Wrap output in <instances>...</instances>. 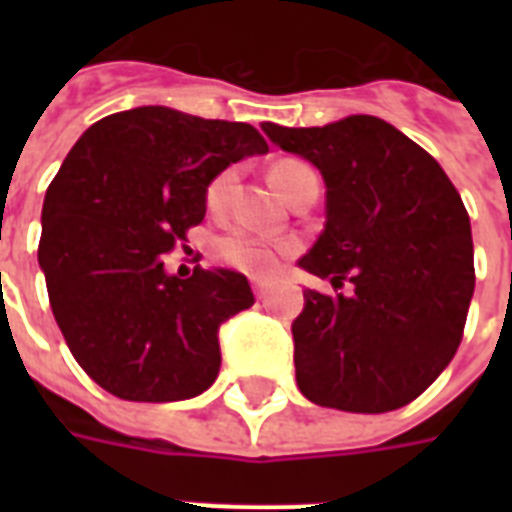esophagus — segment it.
Here are the masks:
<instances>
[{"label":"esophagus","instance_id":"obj_1","mask_svg":"<svg viewBox=\"0 0 512 512\" xmlns=\"http://www.w3.org/2000/svg\"><path fill=\"white\" fill-rule=\"evenodd\" d=\"M252 292H255V297L257 300H263L265 295H268V292H271V284H268V281H252Z\"/></svg>","mask_w":512,"mask_h":512}]
</instances>
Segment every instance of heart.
<instances>
[{
  "mask_svg": "<svg viewBox=\"0 0 512 512\" xmlns=\"http://www.w3.org/2000/svg\"><path fill=\"white\" fill-rule=\"evenodd\" d=\"M311 170L308 164L297 162V159H284L276 162L271 170V180L276 183L284 196H287L289 185L300 172ZM233 172H220L209 180L207 185V207L223 209L228 201V191H231ZM295 252V244L287 239H268L260 233L252 231H231L220 236L215 241V257L228 268H236L249 276H271L279 268L281 257H287Z\"/></svg>",
  "mask_w": 512,
  "mask_h": 512,
  "instance_id": "b5f03b06",
  "label": "heart"
}]
</instances>
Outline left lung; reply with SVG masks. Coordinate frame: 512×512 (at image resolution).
<instances>
[{
  "instance_id": "left-lung-1",
  "label": "left lung",
  "mask_w": 512,
  "mask_h": 512,
  "mask_svg": "<svg viewBox=\"0 0 512 512\" xmlns=\"http://www.w3.org/2000/svg\"><path fill=\"white\" fill-rule=\"evenodd\" d=\"M263 130L324 175L327 225L300 265L348 287L305 289L297 388L342 412L401 409L460 348L476 287L468 209L441 164L377 116Z\"/></svg>"
}]
</instances>
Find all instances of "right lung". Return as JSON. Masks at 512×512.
<instances>
[{
    "label": "right lung",
    "instance_id": "right-lung-1",
    "mask_svg": "<svg viewBox=\"0 0 512 512\" xmlns=\"http://www.w3.org/2000/svg\"><path fill=\"white\" fill-rule=\"evenodd\" d=\"M268 143L252 124L143 106L100 119L47 188L39 265L76 364L124 401H183L220 372L217 329L255 303L233 271L170 276L209 180Z\"/></svg>",
    "mask_w": 512,
    "mask_h": 512
}]
</instances>
